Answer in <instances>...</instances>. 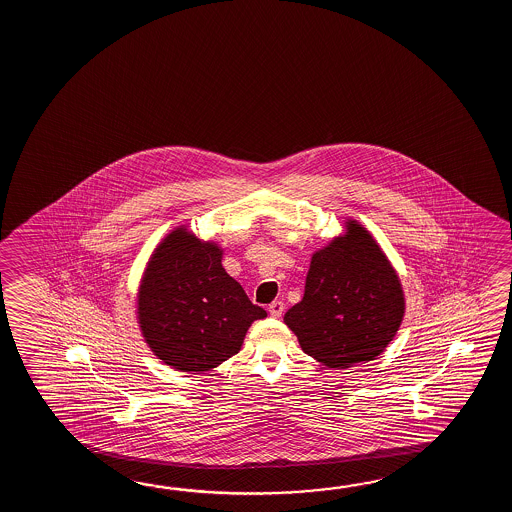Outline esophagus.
Masks as SVG:
<instances>
[{
    "label": "esophagus",
    "mask_w": 512,
    "mask_h": 512,
    "mask_svg": "<svg viewBox=\"0 0 512 512\" xmlns=\"http://www.w3.org/2000/svg\"><path fill=\"white\" fill-rule=\"evenodd\" d=\"M283 302H280V300H276V302H272L271 305H269V313H271L272 318H280L283 313Z\"/></svg>",
    "instance_id": "esophagus-1"
}]
</instances>
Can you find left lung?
<instances>
[{
    "instance_id": "left-lung-1",
    "label": "left lung",
    "mask_w": 512,
    "mask_h": 512,
    "mask_svg": "<svg viewBox=\"0 0 512 512\" xmlns=\"http://www.w3.org/2000/svg\"><path fill=\"white\" fill-rule=\"evenodd\" d=\"M404 316L401 280L379 243L355 219L311 258L302 302L283 322L309 357L351 368L379 357Z\"/></svg>"
}]
</instances>
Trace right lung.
Returning a JSON list of instances; mask_svg holds the SVG:
<instances>
[{
    "label": "right lung",
    "instance_id": "obj_1",
    "mask_svg": "<svg viewBox=\"0 0 512 512\" xmlns=\"http://www.w3.org/2000/svg\"><path fill=\"white\" fill-rule=\"evenodd\" d=\"M223 249L177 227L153 251L137 294V320L153 355L179 371H210L241 349L252 304L221 265Z\"/></svg>",
    "mask_w": 512,
    "mask_h": 512
}]
</instances>
